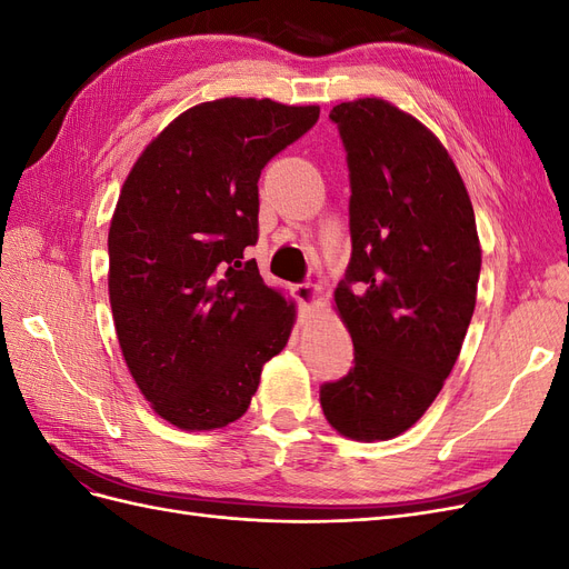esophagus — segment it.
<instances>
[{"mask_svg": "<svg viewBox=\"0 0 569 569\" xmlns=\"http://www.w3.org/2000/svg\"><path fill=\"white\" fill-rule=\"evenodd\" d=\"M291 297H295L301 303V308H311L320 297V287L311 284V282L291 284Z\"/></svg>", "mask_w": 569, "mask_h": 569, "instance_id": "esophagus-1", "label": "esophagus"}]
</instances>
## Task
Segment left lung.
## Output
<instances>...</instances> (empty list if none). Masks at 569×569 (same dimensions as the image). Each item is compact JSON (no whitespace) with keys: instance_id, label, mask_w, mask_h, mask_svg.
<instances>
[{"instance_id":"8db88e82","label":"left lung","mask_w":569,"mask_h":569,"mask_svg":"<svg viewBox=\"0 0 569 569\" xmlns=\"http://www.w3.org/2000/svg\"><path fill=\"white\" fill-rule=\"evenodd\" d=\"M347 149L351 261L335 289L353 368L320 387L339 435L387 441L451 375L475 313L481 249L456 163L420 120L377 97L330 111Z\"/></svg>"}]
</instances>
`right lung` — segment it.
I'll list each match as a JSON object with an SVG mask.
<instances>
[{"label":"right lung","mask_w":569,"mask_h":569,"mask_svg":"<svg viewBox=\"0 0 569 569\" xmlns=\"http://www.w3.org/2000/svg\"><path fill=\"white\" fill-rule=\"evenodd\" d=\"M318 107L216 99L153 140L120 189L109 228V299L120 351L163 420H239L295 327L247 247L258 242V178L318 123Z\"/></svg>","instance_id":"add662e5"}]
</instances>
